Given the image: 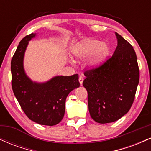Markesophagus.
<instances>
[{"mask_svg": "<svg viewBox=\"0 0 151 151\" xmlns=\"http://www.w3.org/2000/svg\"><path fill=\"white\" fill-rule=\"evenodd\" d=\"M83 81H84V77H83V76H80V77H79V83H80V85H82Z\"/></svg>", "mask_w": 151, "mask_h": 151, "instance_id": "obj_1", "label": "esophagus"}]
</instances>
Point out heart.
I'll use <instances>...</instances> for the list:
<instances>
[{"label":"heart","instance_id":"1","mask_svg":"<svg viewBox=\"0 0 151 151\" xmlns=\"http://www.w3.org/2000/svg\"><path fill=\"white\" fill-rule=\"evenodd\" d=\"M73 52L79 59H84L91 55V64L98 65L108 56L109 47L97 40H85L78 43Z\"/></svg>","mask_w":151,"mask_h":151}]
</instances>
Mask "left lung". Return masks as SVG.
<instances>
[{
	"label": "left lung",
	"instance_id": "obj_1",
	"mask_svg": "<svg viewBox=\"0 0 151 151\" xmlns=\"http://www.w3.org/2000/svg\"><path fill=\"white\" fill-rule=\"evenodd\" d=\"M118 45L111 57L84 71L91 117L99 124L119 120L129 112L139 82V68L133 46L116 32Z\"/></svg>",
	"mask_w": 151,
	"mask_h": 151
}]
</instances>
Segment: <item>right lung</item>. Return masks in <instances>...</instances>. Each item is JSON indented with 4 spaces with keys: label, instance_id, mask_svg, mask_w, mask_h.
Wrapping results in <instances>:
<instances>
[{
    "label": "right lung",
    "instance_id": "1",
    "mask_svg": "<svg viewBox=\"0 0 151 151\" xmlns=\"http://www.w3.org/2000/svg\"><path fill=\"white\" fill-rule=\"evenodd\" d=\"M31 33L19 43L11 60L12 89L20 107L30 120L40 125L54 126L63 119L65 101L72 90L79 87V76H58L47 82H32L24 72L23 57Z\"/></svg>",
    "mask_w": 151,
    "mask_h": 151
}]
</instances>
